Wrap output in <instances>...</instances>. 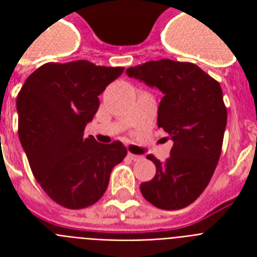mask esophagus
Segmentation results:
<instances>
[{
	"label": "esophagus",
	"instance_id": "esophagus-1",
	"mask_svg": "<svg viewBox=\"0 0 257 257\" xmlns=\"http://www.w3.org/2000/svg\"><path fill=\"white\" fill-rule=\"evenodd\" d=\"M128 156H129V159H131V160H133V161H140L141 159H143V156H139V155H133V153H129Z\"/></svg>",
	"mask_w": 257,
	"mask_h": 257
}]
</instances>
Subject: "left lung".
Returning <instances> with one entry per match:
<instances>
[{"mask_svg": "<svg viewBox=\"0 0 257 257\" xmlns=\"http://www.w3.org/2000/svg\"><path fill=\"white\" fill-rule=\"evenodd\" d=\"M126 74L164 93L157 125L173 141L164 163L147 156L156 175L141 184V193L165 211L188 207L207 188L219 163L227 125L221 86L195 64L167 58L128 68Z\"/></svg>", "mask_w": 257, "mask_h": 257, "instance_id": "obj_1", "label": "left lung"}]
</instances>
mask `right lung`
I'll list each match as a JSON object with an SVG mask.
<instances>
[{"instance_id": "1", "label": "right lung", "mask_w": 257, "mask_h": 257, "mask_svg": "<svg viewBox=\"0 0 257 257\" xmlns=\"http://www.w3.org/2000/svg\"><path fill=\"white\" fill-rule=\"evenodd\" d=\"M122 72L121 66H97L86 60L48 62L18 92V137L30 169L62 207L82 209L97 203L114 165L128 153L121 141L104 145L84 135L98 110V96Z\"/></svg>"}]
</instances>
